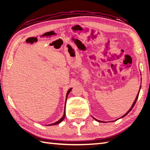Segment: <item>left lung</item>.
<instances>
[{
  "instance_id": "1",
  "label": "left lung",
  "mask_w": 150,
  "mask_h": 150,
  "mask_svg": "<svg viewBox=\"0 0 150 150\" xmlns=\"http://www.w3.org/2000/svg\"><path fill=\"white\" fill-rule=\"evenodd\" d=\"M141 86H140V89H139V93H138V94H137V97H136V98H135V101L133 102V104H132V106L131 107V108H130V109L129 110V111H128V112H127L125 115H124L122 117H120V118H122V117H125L127 114H128L130 111H131L132 110V108H133V106H135V103H136V102H137V98H138V97H139V92H140V90H141ZM93 119L95 120H97V121H98V122H103V121H101V120H97V119H95L94 117H93Z\"/></svg>"
}]
</instances>
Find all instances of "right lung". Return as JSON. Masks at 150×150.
<instances>
[{"label":"right lung","instance_id":"obj_1","mask_svg":"<svg viewBox=\"0 0 150 150\" xmlns=\"http://www.w3.org/2000/svg\"><path fill=\"white\" fill-rule=\"evenodd\" d=\"M72 90V88H70L69 90L68 91V92H67V94H66V102H65V107H64V115H63V116H62V117L61 118V119H60L59 120H58L57 121V122H55V123H53V124H50V126H52V125H56V124H59L60 122H61L64 119V118H65V115H66V113H65V110H66V100H67V98H68V94L69 93V92L71 91V90Z\"/></svg>","mask_w":150,"mask_h":150}]
</instances>
